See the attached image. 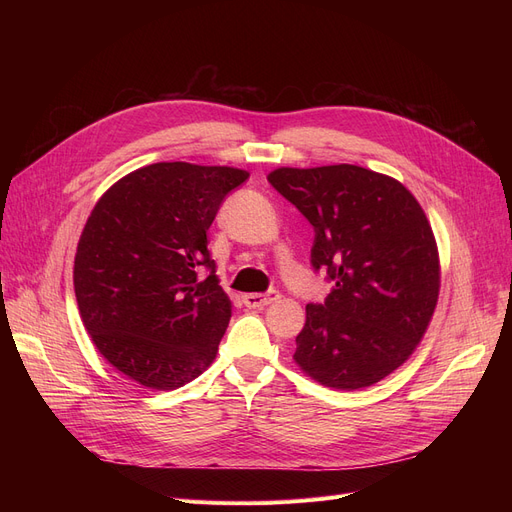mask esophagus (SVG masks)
Returning <instances> with one entry per match:
<instances>
[{"mask_svg":"<svg viewBox=\"0 0 512 512\" xmlns=\"http://www.w3.org/2000/svg\"><path fill=\"white\" fill-rule=\"evenodd\" d=\"M278 299H280V292H276V290H270V292H265V294H259V292H251V294H245V297H242V301H245V305H247L249 309L267 307V305L276 303Z\"/></svg>","mask_w":512,"mask_h":512,"instance_id":"1","label":"esophagus"}]
</instances>
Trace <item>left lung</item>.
<instances>
[{
	"label": "left lung",
	"instance_id": "obj_1",
	"mask_svg": "<svg viewBox=\"0 0 512 512\" xmlns=\"http://www.w3.org/2000/svg\"><path fill=\"white\" fill-rule=\"evenodd\" d=\"M315 230L311 263L334 282L307 305L297 363L336 390H359L405 363L440 294L436 236L398 180L361 166L278 168L267 176Z\"/></svg>",
	"mask_w": 512,
	"mask_h": 512
}]
</instances>
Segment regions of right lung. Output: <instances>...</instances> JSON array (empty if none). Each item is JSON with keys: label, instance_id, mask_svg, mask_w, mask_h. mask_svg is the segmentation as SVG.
<instances>
[{"label": "right lung", "instance_id": "add662e5", "mask_svg": "<svg viewBox=\"0 0 512 512\" xmlns=\"http://www.w3.org/2000/svg\"><path fill=\"white\" fill-rule=\"evenodd\" d=\"M247 170L159 161L95 203L74 257L83 324L103 359L151 390H176L213 363L232 303L207 230ZM207 266L210 276L198 272Z\"/></svg>", "mask_w": 512, "mask_h": 512}]
</instances>
